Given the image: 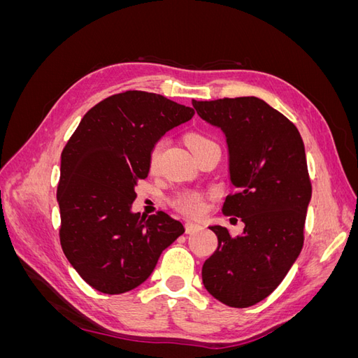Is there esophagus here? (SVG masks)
<instances>
[{"mask_svg": "<svg viewBox=\"0 0 358 358\" xmlns=\"http://www.w3.org/2000/svg\"><path fill=\"white\" fill-rule=\"evenodd\" d=\"M185 229H187V233H188V234H191V233H194V231H199V230H201L203 227H201L199 222L187 221V224H185Z\"/></svg>", "mask_w": 358, "mask_h": 358, "instance_id": "34e87169", "label": "esophagus"}]
</instances>
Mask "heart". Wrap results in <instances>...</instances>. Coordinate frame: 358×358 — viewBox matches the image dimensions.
Listing matches in <instances>:
<instances>
[{
  "mask_svg": "<svg viewBox=\"0 0 358 358\" xmlns=\"http://www.w3.org/2000/svg\"><path fill=\"white\" fill-rule=\"evenodd\" d=\"M187 142H188L189 148L194 149L197 146L210 143V142H213V140L203 136V134L192 133V134L188 136ZM164 146H166V140H158V142L152 146V149H150V152H149V167H150V170L157 169L161 152H162V149H164ZM175 206L182 213L196 216V215H200L204 210L206 199H204L201 192L187 191V192L179 194V196L175 199Z\"/></svg>",
  "mask_w": 358,
  "mask_h": 358,
  "instance_id": "obj_1",
  "label": "heart"
}]
</instances>
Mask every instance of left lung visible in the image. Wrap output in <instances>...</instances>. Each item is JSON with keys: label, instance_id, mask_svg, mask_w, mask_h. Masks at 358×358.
Returning <instances> with one entry per match:
<instances>
[{"label": "left lung", "instance_id": "obj_1", "mask_svg": "<svg viewBox=\"0 0 358 358\" xmlns=\"http://www.w3.org/2000/svg\"><path fill=\"white\" fill-rule=\"evenodd\" d=\"M197 115L220 128L236 192L224 213L242 218L241 236L210 225L218 248L201 268L204 288L231 308L264 300L285 278L303 248L312 187L296 125L257 96L192 100Z\"/></svg>", "mask_w": 358, "mask_h": 358}]
</instances>
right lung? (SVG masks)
Here are the masks:
<instances>
[{"instance_id":"1","label":"right lung","mask_w":358,"mask_h":358,"mask_svg":"<svg viewBox=\"0 0 358 358\" xmlns=\"http://www.w3.org/2000/svg\"><path fill=\"white\" fill-rule=\"evenodd\" d=\"M194 109L166 96L127 91L83 116L61 155L57 199L61 246L85 282L106 294L134 289L154 272L167 246L185 231L166 212H133L149 152Z\"/></svg>"}]
</instances>
